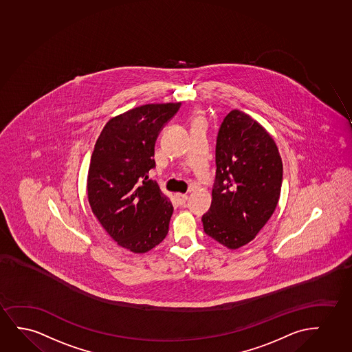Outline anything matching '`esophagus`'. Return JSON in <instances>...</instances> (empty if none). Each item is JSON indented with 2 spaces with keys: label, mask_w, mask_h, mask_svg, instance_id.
Returning <instances> with one entry per match:
<instances>
[{
  "label": "esophagus",
  "mask_w": 352,
  "mask_h": 352,
  "mask_svg": "<svg viewBox=\"0 0 352 352\" xmlns=\"http://www.w3.org/2000/svg\"><path fill=\"white\" fill-rule=\"evenodd\" d=\"M175 199H177V201H178L180 206H184V204L188 201V196L183 195V193H177V195H175Z\"/></svg>",
  "instance_id": "34e87169"
}]
</instances>
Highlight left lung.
Instances as JSON below:
<instances>
[{
    "instance_id": "1",
    "label": "left lung",
    "mask_w": 352,
    "mask_h": 352,
    "mask_svg": "<svg viewBox=\"0 0 352 352\" xmlns=\"http://www.w3.org/2000/svg\"><path fill=\"white\" fill-rule=\"evenodd\" d=\"M216 177L206 235L235 250L256 238L278 203L283 164L274 138L242 111H230L216 140Z\"/></svg>"
}]
</instances>
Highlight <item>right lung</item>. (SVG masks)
<instances>
[{"mask_svg": "<svg viewBox=\"0 0 352 352\" xmlns=\"http://www.w3.org/2000/svg\"><path fill=\"white\" fill-rule=\"evenodd\" d=\"M182 102L140 106L109 120L91 154L88 201L111 238L146 253L168 233L173 206L155 180V142Z\"/></svg>", "mask_w": 352, "mask_h": 352, "instance_id": "add662e5", "label": "right lung"}]
</instances>
